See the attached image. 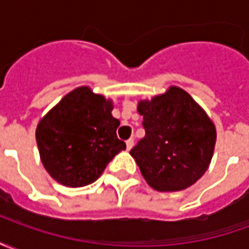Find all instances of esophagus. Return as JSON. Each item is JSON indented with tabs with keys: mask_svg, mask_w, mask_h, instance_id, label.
<instances>
[{
	"mask_svg": "<svg viewBox=\"0 0 249 249\" xmlns=\"http://www.w3.org/2000/svg\"><path fill=\"white\" fill-rule=\"evenodd\" d=\"M133 145H135V141H133V139H129V140H126V149H128V151H129L130 148H132Z\"/></svg>",
	"mask_w": 249,
	"mask_h": 249,
	"instance_id": "obj_1",
	"label": "esophagus"
}]
</instances>
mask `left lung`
Returning <instances> with one entry per match:
<instances>
[{"label": "left lung", "instance_id": "1", "mask_svg": "<svg viewBox=\"0 0 249 249\" xmlns=\"http://www.w3.org/2000/svg\"><path fill=\"white\" fill-rule=\"evenodd\" d=\"M145 136L130 155L146 183L160 192L191 187L208 169L216 129L203 109L180 88L172 87L152 101H141Z\"/></svg>", "mask_w": 249, "mask_h": 249}]
</instances>
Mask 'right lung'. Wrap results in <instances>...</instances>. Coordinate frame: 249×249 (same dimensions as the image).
<instances>
[{
    "label": "right lung",
    "instance_id": "1",
    "mask_svg": "<svg viewBox=\"0 0 249 249\" xmlns=\"http://www.w3.org/2000/svg\"><path fill=\"white\" fill-rule=\"evenodd\" d=\"M112 103L87 87L66 94L36 130L41 161L52 178L66 187L96 181L126 145L117 139L120 121Z\"/></svg>",
    "mask_w": 249,
    "mask_h": 249
}]
</instances>
